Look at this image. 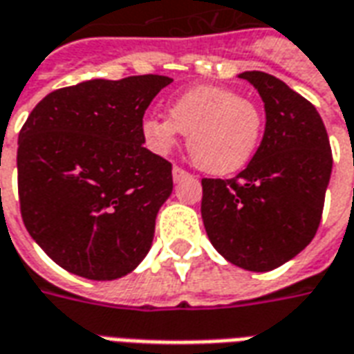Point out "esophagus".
Returning a JSON list of instances; mask_svg holds the SVG:
<instances>
[{
  "label": "esophagus",
  "instance_id": "esophagus-1",
  "mask_svg": "<svg viewBox=\"0 0 354 354\" xmlns=\"http://www.w3.org/2000/svg\"><path fill=\"white\" fill-rule=\"evenodd\" d=\"M185 177H188L187 171H185L183 167L175 166L174 167V180H175V183H177V180H180V179H185Z\"/></svg>",
  "mask_w": 354,
  "mask_h": 354
}]
</instances>
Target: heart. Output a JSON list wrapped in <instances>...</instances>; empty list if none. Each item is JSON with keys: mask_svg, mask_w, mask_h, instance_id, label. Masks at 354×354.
I'll use <instances>...</instances> for the list:
<instances>
[{"mask_svg": "<svg viewBox=\"0 0 354 354\" xmlns=\"http://www.w3.org/2000/svg\"><path fill=\"white\" fill-rule=\"evenodd\" d=\"M167 115L141 122L145 145L166 154L185 133L192 162L211 175H230L247 166L262 136L259 107L221 86L187 90L171 102Z\"/></svg>", "mask_w": 354, "mask_h": 354, "instance_id": "b5f03b06", "label": "heart"}]
</instances>
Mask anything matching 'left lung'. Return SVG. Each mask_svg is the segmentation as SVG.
Masks as SVG:
<instances>
[{
  "label": "left lung",
  "instance_id": "obj_1",
  "mask_svg": "<svg viewBox=\"0 0 354 354\" xmlns=\"http://www.w3.org/2000/svg\"><path fill=\"white\" fill-rule=\"evenodd\" d=\"M264 102V138L234 179H202L209 241L234 266L270 272L317 234L332 174L326 128L313 105L264 71H245Z\"/></svg>",
  "mask_w": 354,
  "mask_h": 354
}]
</instances>
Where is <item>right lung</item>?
Instances as JSON below:
<instances>
[{"mask_svg":"<svg viewBox=\"0 0 354 354\" xmlns=\"http://www.w3.org/2000/svg\"><path fill=\"white\" fill-rule=\"evenodd\" d=\"M174 79H92L45 95L18 133L26 230L69 273L113 281L133 272L174 190L171 164L143 147L141 122Z\"/></svg>","mask_w":354,"mask_h":354,"instance_id":"obj_1","label":"right lung"}]
</instances>
